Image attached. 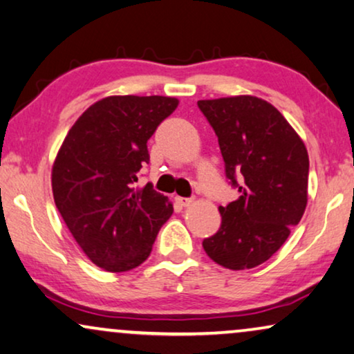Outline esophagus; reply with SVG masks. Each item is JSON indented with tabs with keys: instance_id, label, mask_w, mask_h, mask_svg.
<instances>
[{
	"instance_id": "34e87169",
	"label": "esophagus",
	"mask_w": 354,
	"mask_h": 354,
	"mask_svg": "<svg viewBox=\"0 0 354 354\" xmlns=\"http://www.w3.org/2000/svg\"><path fill=\"white\" fill-rule=\"evenodd\" d=\"M176 201L178 203V205L180 206H183V207H187V206H190L192 203H193V198H183V196H176Z\"/></svg>"
}]
</instances>
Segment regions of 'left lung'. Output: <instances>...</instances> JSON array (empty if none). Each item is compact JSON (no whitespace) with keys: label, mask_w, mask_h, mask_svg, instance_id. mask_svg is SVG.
<instances>
[{"label":"left lung","mask_w":354,"mask_h":354,"mask_svg":"<svg viewBox=\"0 0 354 354\" xmlns=\"http://www.w3.org/2000/svg\"><path fill=\"white\" fill-rule=\"evenodd\" d=\"M219 140L225 176L240 196L219 206V230L203 240L222 268L253 269L288 239L308 205L309 158L303 140L268 101L251 95L200 100Z\"/></svg>","instance_id":"8db88e82"}]
</instances>
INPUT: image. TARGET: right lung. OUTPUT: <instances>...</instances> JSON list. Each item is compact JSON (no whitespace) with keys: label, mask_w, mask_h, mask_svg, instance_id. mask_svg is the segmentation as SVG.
Listing matches in <instances>:
<instances>
[{"label":"right lung","mask_w":354,"mask_h":354,"mask_svg":"<svg viewBox=\"0 0 354 354\" xmlns=\"http://www.w3.org/2000/svg\"><path fill=\"white\" fill-rule=\"evenodd\" d=\"M178 106L171 96H108L67 132L51 171L57 211L91 263L108 272L135 269L174 207L151 183L133 187L149 161L147 143Z\"/></svg>","instance_id":"1"}]
</instances>
